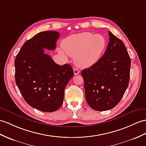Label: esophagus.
I'll return each mask as SVG.
<instances>
[{
    "label": "esophagus",
    "instance_id": "esophagus-1",
    "mask_svg": "<svg viewBox=\"0 0 146 146\" xmlns=\"http://www.w3.org/2000/svg\"><path fill=\"white\" fill-rule=\"evenodd\" d=\"M79 70H78L77 68H74V75H77V74H79Z\"/></svg>",
    "mask_w": 146,
    "mask_h": 146
}]
</instances>
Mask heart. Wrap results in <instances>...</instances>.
I'll return each mask as SVG.
<instances>
[{"instance_id":"heart-1","label":"heart","mask_w":146,"mask_h":146,"mask_svg":"<svg viewBox=\"0 0 146 146\" xmlns=\"http://www.w3.org/2000/svg\"><path fill=\"white\" fill-rule=\"evenodd\" d=\"M67 54L74 57V62L80 67L87 68L100 60L106 46V40L102 35L83 32L71 35L62 41ZM60 54L64 56L60 50Z\"/></svg>"}]
</instances>
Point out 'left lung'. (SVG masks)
Returning <instances> with one entry per match:
<instances>
[{
  "instance_id": "obj_1",
  "label": "left lung",
  "mask_w": 146,
  "mask_h": 146,
  "mask_svg": "<svg viewBox=\"0 0 146 146\" xmlns=\"http://www.w3.org/2000/svg\"><path fill=\"white\" fill-rule=\"evenodd\" d=\"M104 55L89 68L82 70L85 98L97 111L111 110L121 100L128 87L131 58L123 42L108 31Z\"/></svg>"
}]
</instances>
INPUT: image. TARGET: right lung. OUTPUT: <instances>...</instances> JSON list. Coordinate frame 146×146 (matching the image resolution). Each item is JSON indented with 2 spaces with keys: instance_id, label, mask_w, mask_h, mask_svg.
I'll use <instances>...</instances> for the list:
<instances>
[{
  "instance_id": "add662e5",
  "label": "right lung",
  "mask_w": 146,
  "mask_h": 146,
  "mask_svg": "<svg viewBox=\"0 0 146 146\" xmlns=\"http://www.w3.org/2000/svg\"><path fill=\"white\" fill-rule=\"evenodd\" d=\"M59 33L42 31L27 40L15 60V82L24 100L31 107L44 112L61 107L64 89L74 76L68 64L59 66L44 49L54 50Z\"/></svg>"
}]
</instances>
